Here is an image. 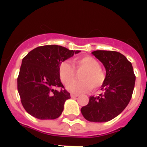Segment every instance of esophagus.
I'll use <instances>...</instances> for the list:
<instances>
[{"instance_id":"esophagus-1","label":"esophagus","mask_w":147,"mask_h":147,"mask_svg":"<svg viewBox=\"0 0 147 147\" xmlns=\"http://www.w3.org/2000/svg\"><path fill=\"white\" fill-rule=\"evenodd\" d=\"M78 94H71V98H77L78 97Z\"/></svg>"}]
</instances>
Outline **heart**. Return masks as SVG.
Here are the masks:
<instances>
[{"label": "heart", "mask_w": 147, "mask_h": 147, "mask_svg": "<svg viewBox=\"0 0 147 147\" xmlns=\"http://www.w3.org/2000/svg\"><path fill=\"white\" fill-rule=\"evenodd\" d=\"M73 66L68 61L61 62L58 67V73L61 82L67 85L76 76V67L78 71L84 70L80 75V80L70 84L67 90L72 93L86 92L90 88L98 90L103 85L105 80V74L101 68L98 60L90 56L79 57L73 61Z\"/></svg>", "instance_id": "obj_1"}]
</instances>
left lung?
Segmentation results:
<instances>
[{
  "label": "left lung",
  "mask_w": 147,
  "mask_h": 147,
  "mask_svg": "<svg viewBox=\"0 0 147 147\" xmlns=\"http://www.w3.org/2000/svg\"><path fill=\"white\" fill-rule=\"evenodd\" d=\"M92 54L105 66L106 75L103 93L90 96L81 109L83 117L90 122H107L121 113L128 105L136 83L131 63L116 51L96 50Z\"/></svg>",
  "instance_id": "8db88e82"
}]
</instances>
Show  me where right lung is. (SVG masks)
<instances>
[{"mask_svg":"<svg viewBox=\"0 0 147 147\" xmlns=\"http://www.w3.org/2000/svg\"><path fill=\"white\" fill-rule=\"evenodd\" d=\"M80 52L61 45H42L24 57L17 88L21 103L30 115L40 120H54L61 116L64 102L71 97L61 83L58 67ZM58 87L61 91L55 89Z\"/></svg>","mask_w":147,"mask_h":147,"instance_id":"add662e5","label":"right lung"}]
</instances>
